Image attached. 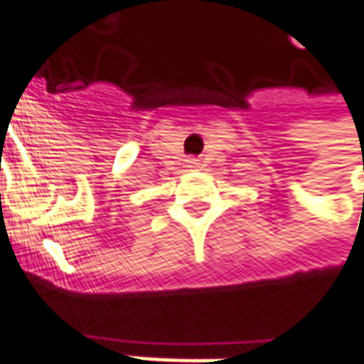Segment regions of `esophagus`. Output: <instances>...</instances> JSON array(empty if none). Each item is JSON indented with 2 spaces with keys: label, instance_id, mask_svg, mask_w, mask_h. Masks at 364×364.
<instances>
[{
  "label": "esophagus",
  "instance_id": "esophagus-1",
  "mask_svg": "<svg viewBox=\"0 0 364 364\" xmlns=\"http://www.w3.org/2000/svg\"><path fill=\"white\" fill-rule=\"evenodd\" d=\"M197 165H199L197 159H189V161H187V167H189V169H197Z\"/></svg>",
  "mask_w": 364,
  "mask_h": 364
}]
</instances>
